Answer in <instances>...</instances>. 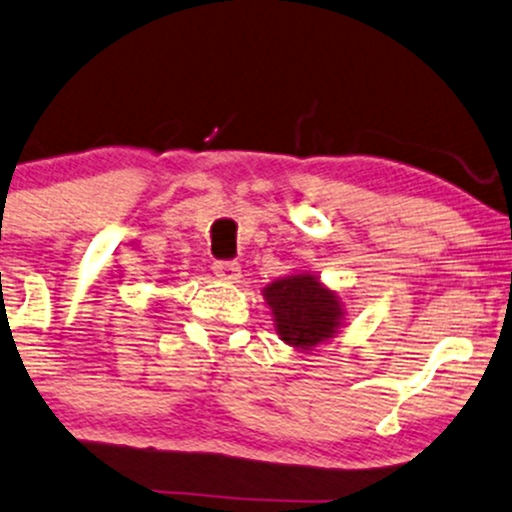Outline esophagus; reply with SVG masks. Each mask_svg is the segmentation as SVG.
<instances>
[{"mask_svg": "<svg viewBox=\"0 0 512 512\" xmlns=\"http://www.w3.org/2000/svg\"><path fill=\"white\" fill-rule=\"evenodd\" d=\"M214 274L219 276L221 281H226V283H238V279H240V267L236 262H224V260H219V262H214Z\"/></svg>", "mask_w": 512, "mask_h": 512, "instance_id": "obj_1", "label": "esophagus"}]
</instances>
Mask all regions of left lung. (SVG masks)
Returning <instances> with one entry per match:
<instances>
[{
  "label": "left lung",
  "mask_w": 512,
  "mask_h": 512,
  "mask_svg": "<svg viewBox=\"0 0 512 512\" xmlns=\"http://www.w3.org/2000/svg\"><path fill=\"white\" fill-rule=\"evenodd\" d=\"M264 300L274 315L276 334L300 353L322 346L341 334L346 307L319 276L295 272L264 286Z\"/></svg>",
  "instance_id": "left-lung-1"
}]
</instances>
